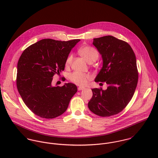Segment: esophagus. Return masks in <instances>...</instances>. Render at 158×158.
<instances>
[{
    "instance_id": "34e87169",
    "label": "esophagus",
    "mask_w": 158,
    "mask_h": 158,
    "mask_svg": "<svg viewBox=\"0 0 158 158\" xmlns=\"http://www.w3.org/2000/svg\"><path fill=\"white\" fill-rule=\"evenodd\" d=\"M77 89H78V90H79V91H81V90H83V89H84V88L81 87H78V88H77Z\"/></svg>"
}]
</instances>
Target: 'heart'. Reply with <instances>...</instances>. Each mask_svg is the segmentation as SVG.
<instances>
[{
	"label": "heart",
	"instance_id": "heart-1",
	"mask_svg": "<svg viewBox=\"0 0 158 158\" xmlns=\"http://www.w3.org/2000/svg\"><path fill=\"white\" fill-rule=\"evenodd\" d=\"M80 55L83 57L85 60L89 64L95 62L99 57L98 52L93 47L90 46H84L79 50ZM73 54H70L66 60L65 66L69 67L72 63ZM71 81L76 85L79 86H84L87 84L88 81L90 80L91 77L89 74L79 71H74L69 76Z\"/></svg>",
	"mask_w": 158,
	"mask_h": 158
}]
</instances>
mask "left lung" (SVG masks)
Masks as SVG:
<instances>
[{
    "instance_id": "1",
    "label": "left lung",
    "mask_w": 158,
    "mask_h": 158,
    "mask_svg": "<svg viewBox=\"0 0 158 158\" xmlns=\"http://www.w3.org/2000/svg\"><path fill=\"white\" fill-rule=\"evenodd\" d=\"M93 44L103 60L94 81L105 82L108 87L93 88L88 106L95 114L108 117L122 111L135 93L138 81L136 59L127 42L112 35L94 38Z\"/></svg>"
}]
</instances>
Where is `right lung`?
Masks as SVG:
<instances>
[{
	"instance_id": "1",
	"label": "right lung",
	"mask_w": 158,
	"mask_h": 158,
	"mask_svg": "<svg viewBox=\"0 0 158 158\" xmlns=\"http://www.w3.org/2000/svg\"><path fill=\"white\" fill-rule=\"evenodd\" d=\"M79 41L44 39L29 46L21 54L18 63L17 88L25 105L35 115L53 119L67 110L77 91L76 85L68 83L54 87L52 82L55 74L64 70L67 57Z\"/></svg>"
}]
</instances>
